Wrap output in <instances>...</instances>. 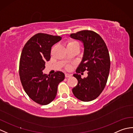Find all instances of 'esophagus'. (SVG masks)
<instances>
[{
    "instance_id": "1",
    "label": "esophagus",
    "mask_w": 133,
    "mask_h": 133,
    "mask_svg": "<svg viewBox=\"0 0 133 133\" xmlns=\"http://www.w3.org/2000/svg\"><path fill=\"white\" fill-rule=\"evenodd\" d=\"M71 76H72L71 74H68V73H67V74H65V77H66V78H70V77H71Z\"/></svg>"
}]
</instances>
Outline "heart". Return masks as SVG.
Wrapping results in <instances>:
<instances>
[{
	"instance_id": "b5f03b06",
	"label": "heart",
	"mask_w": 133,
	"mask_h": 133,
	"mask_svg": "<svg viewBox=\"0 0 133 133\" xmlns=\"http://www.w3.org/2000/svg\"><path fill=\"white\" fill-rule=\"evenodd\" d=\"M78 43L77 42L74 41H70L68 44H67V45H69V44H74V43ZM68 68H69V67H68Z\"/></svg>"
}]
</instances>
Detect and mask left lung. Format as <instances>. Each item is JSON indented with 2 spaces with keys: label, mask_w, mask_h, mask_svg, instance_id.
Segmentation results:
<instances>
[{
  "label": "left lung",
  "mask_w": 133,
  "mask_h": 133,
  "mask_svg": "<svg viewBox=\"0 0 133 133\" xmlns=\"http://www.w3.org/2000/svg\"><path fill=\"white\" fill-rule=\"evenodd\" d=\"M70 37L79 40L83 44L82 59L73 75L78 84L72 89L74 96L83 102L97 98L102 92L108 79L110 60L108 49L103 39L97 33L83 30L71 34ZM85 70L88 76L82 79L78 73Z\"/></svg>",
  "instance_id": "left-lung-1"
}]
</instances>
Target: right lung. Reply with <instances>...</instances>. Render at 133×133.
<instances>
[{"label":"right lung","mask_w":133,"mask_h":133,"mask_svg":"<svg viewBox=\"0 0 133 133\" xmlns=\"http://www.w3.org/2000/svg\"><path fill=\"white\" fill-rule=\"evenodd\" d=\"M62 37L38 33L27 41L22 50L19 76L26 94L36 103L46 105L54 99L58 84L64 80L63 72L43 74L45 63L51 58V49Z\"/></svg>","instance_id":"right-lung-1"}]
</instances>
